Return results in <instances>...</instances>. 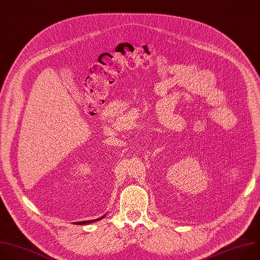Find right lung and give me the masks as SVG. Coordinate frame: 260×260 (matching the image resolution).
<instances>
[{"label":"right lung","instance_id":"right-lung-1","mask_svg":"<svg viewBox=\"0 0 260 260\" xmlns=\"http://www.w3.org/2000/svg\"><path fill=\"white\" fill-rule=\"evenodd\" d=\"M102 218H103V216H102V217H100V218H98V219H95V220H85V221H80V222H76L75 224H80V225H82V224H87V223H91V222H94V221L100 220V219H102Z\"/></svg>","mask_w":260,"mask_h":260}]
</instances>
